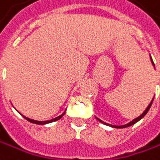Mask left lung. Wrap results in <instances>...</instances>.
I'll use <instances>...</instances> for the list:
<instances>
[{
  "label": "left lung",
  "mask_w": 160,
  "mask_h": 160,
  "mask_svg": "<svg viewBox=\"0 0 160 160\" xmlns=\"http://www.w3.org/2000/svg\"><path fill=\"white\" fill-rule=\"evenodd\" d=\"M151 62H152V64H153V66L155 67V64H154V62H153V59L151 58ZM153 101H154V98H153V100L151 101V103L149 104V106L147 107V108L143 111V113L141 115V116H138V118H136V119H134L133 121H131L130 122H128V123H126V124H124V125H111V124H108V123H107V122H103V121H101L100 119H98L97 117H96V119L100 122H102V123H104V124H106V125H108V126H111V127H114V128H125V127H128V126H131V125H133V124H135L136 122H138L139 120H142L146 114H147V112L149 111V109H150V108H151V106H152V103H153Z\"/></svg>",
  "instance_id": "1"
}]
</instances>
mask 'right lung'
Instances as JSON below:
<instances>
[{"mask_svg":"<svg viewBox=\"0 0 160 160\" xmlns=\"http://www.w3.org/2000/svg\"><path fill=\"white\" fill-rule=\"evenodd\" d=\"M65 115V112L64 113H62L60 116H58V117H56V118H54V119H52V120H50V121H44V122H40V121H36V120H32V119H29V118H27V117H25V116H23L22 114V116L24 118V119H26L28 122H32V123H36V124H46V123H50V122H55V121H58V120H60L63 116Z\"/></svg>","mask_w":160,"mask_h":160,"instance_id":"right-lung-1","label":"right lung"}]
</instances>
